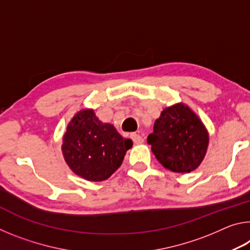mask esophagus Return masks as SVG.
Listing matches in <instances>:
<instances>
[{
	"label": "esophagus",
	"mask_w": 250,
	"mask_h": 250,
	"mask_svg": "<svg viewBox=\"0 0 250 250\" xmlns=\"http://www.w3.org/2000/svg\"><path fill=\"white\" fill-rule=\"evenodd\" d=\"M130 137H131V139H132V141L135 143V145H141V143L143 142V138L140 134L133 132V133H131Z\"/></svg>",
	"instance_id": "34e87169"
}]
</instances>
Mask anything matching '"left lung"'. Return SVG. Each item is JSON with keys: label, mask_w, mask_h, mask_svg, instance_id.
<instances>
[{"label": "left lung", "mask_w": 250, "mask_h": 250, "mask_svg": "<svg viewBox=\"0 0 250 250\" xmlns=\"http://www.w3.org/2000/svg\"><path fill=\"white\" fill-rule=\"evenodd\" d=\"M208 140L202 120L184 104L164 109L147 137L156 160L175 173L197 168L205 158Z\"/></svg>", "instance_id": "obj_1"}]
</instances>
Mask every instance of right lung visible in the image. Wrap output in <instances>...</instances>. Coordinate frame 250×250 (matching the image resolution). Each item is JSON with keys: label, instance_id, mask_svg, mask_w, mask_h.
I'll return each mask as SVG.
<instances>
[{"label": "right lung", "instance_id": "right-lung-1", "mask_svg": "<svg viewBox=\"0 0 250 250\" xmlns=\"http://www.w3.org/2000/svg\"><path fill=\"white\" fill-rule=\"evenodd\" d=\"M132 141L104 124L92 109H83L67 125L62 138V154L75 174L91 182L109 179L120 167Z\"/></svg>", "mask_w": 250, "mask_h": 250}]
</instances>
